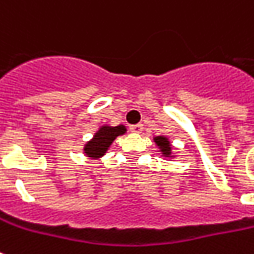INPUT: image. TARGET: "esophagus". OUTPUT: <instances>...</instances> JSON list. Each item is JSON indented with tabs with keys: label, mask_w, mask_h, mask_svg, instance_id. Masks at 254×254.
Masks as SVG:
<instances>
[{
	"label": "esophagus",
	"mask_w": 254,
	"mask_h": 254,
	"mask_svg": "<svg viewBox=\"0 0 254 254\" xmlns=\"http://www.w3.org/2000/svg\"><path fill=\"white\" fill-rule=\"evenodd\" d=\"M130 130L133 131V133H137V134H139V133L143 130V125L142 124H135V125H131Z\"/></svg>",
	"instance_id": "34e87169"
}]
</instances>
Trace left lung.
<instances>
[{"mask_svg": "<svg viewBox=\"0 0 254 254\" xmlns=\"http://www.w3.org/2000/svg\"><path fill=\"white\" fill-rule=\"evenodd\" d=\"M153 139H154L155 145L158 146L159 151L162 153V155L165 158H173V157H175V155L173 154L171 142H170L167 137H165V135H157V137H154Z\"/></svg>", "mask_w": 254, "mask_h": 254, "instance_id": "obj_1", "label": "left lung"}]
</instances>
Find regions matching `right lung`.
I'll return each mask as SVG.
<instances>
[{"label": "right lung", "instance_id": "obj_1", "mask_svg": "<svg viewBox=\"0 0 254 254\" xmlns=\"http://www.w3.org/2000/svg\"><path fill=\"white\" fill-rule=\"evenodd\" d=\"M127 133V127L125 125H117V127H111V125H103L99 127L95 135L89 139L84 145V154L88 158L99 159L101 158L108 151L113 141L119 135H123Z\"/></svg>", "mask_w": 254, "mask_h": 254}]
</instances>
